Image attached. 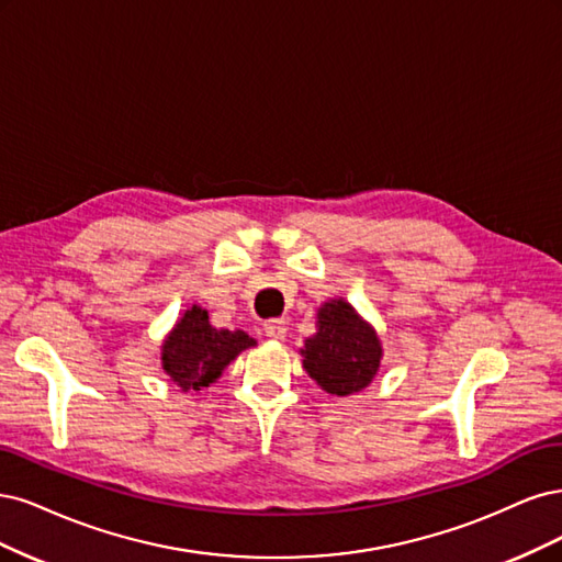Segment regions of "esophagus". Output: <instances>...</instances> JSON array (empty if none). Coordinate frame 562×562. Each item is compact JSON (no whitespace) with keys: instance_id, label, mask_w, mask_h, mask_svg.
I'll list each match as a JSON object with an SVG mask.
<instances>
[{"instance_id":"34e87169","label":"esophagus","mask_w":562,"mask_h":562,"mask_svg":"<svg viewBox=\"0 0 562 562\" xmlns=\"http://www.w3.org/2000/svg\"><path fill=\"white\" fill-rule=\"evenodd\" d=\"M263 331L270 340H284L286 338V327H284L282 319H268L263 324Z\"/></svg>"}]
</instances>
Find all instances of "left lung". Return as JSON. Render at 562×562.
<instances>
[{
	"label": "left lung",
	"mask_w": 562,
	"mask_h": 562,
	"mask_svg": "<svg viewBox=\"0 0 562 562\" xmlns=\"http://www.w3.org/2000/svg\"><path fill=\"white\" fill-rule=\"evenodd\" d=\"M315 334L305 338L303 369L315 383L336 396L357 394L373 383L383 359V340L371 322L342 296L317 307Z\"/></svg>",
	"instance_id": "1"
}]
</instances>
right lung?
<instances>
[{
  "label": "right lung",
  "mask_w": 562,
  "mask_h": 562,
  "mask_svg": "<svg viewBox=\"0 0 562 562\" xmlns=\"http://www.w3.org/2000/svg\"><path fill=\"white\" fill-rule=\"evenodd\" d=\"M257 340L235 329H216L205 307L193 303L162 338L160 367L182 392H201L222 378L224 369Z\"/></svg>",
  "instance_id": "right-lung-1"
}]
</instances>
